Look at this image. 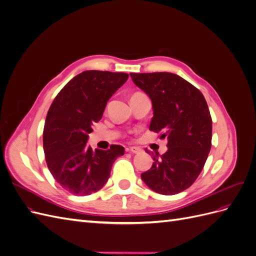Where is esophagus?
Here are the masks:
<instances>
[{"instance_id": "esophagus-1", "label": "esophagus", "mask_w": 256, "mask_h": 256, "mask_svg": "<svg viewBox=\"0 0 256 256\" xmlns=\"http://www.w3.org/2000/svg\"><path fill=\"white\" fill-rule=\"evenodd\" d=\"M127 150L130 152H132V154H138V152H142V150L140 148V147H136V146L129 147V148H127Z\"/></svg>"}]
</instances>
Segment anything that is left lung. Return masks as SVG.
Returning <instances> with one entry per match:
<instances>
[{
	"instance_id": "1",
	"label": "left lung",
	"mask_w": 256,
	"mask_h": 256,
	"mask_svg": "<svg viewBox=\"0 0 256 256\" xmlns=\"http://www.w3.org/2000/svg\"><path fill=\"white\" fill-rule=\"evenodd\" d=\"M130 76L152 100L154 116L150 130L161 134L160 138H168L166 152H152V166L141 178L154 192L177 194L194 182L210 152L212 122L207 102L202 92L177 74L152 72Z\"/></svg>"
}]
</instances>
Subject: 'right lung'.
I'll return each instance as SVG.
<instances>
[{
  "mask_svg": "<svg viewBox=\"0 0 256 256\" xmlns=\"http://www.w3.org/2000/svg\"><path fill=\"white\" fill-rule=\"evenodd\" d=\"M128 76L85 70L60 90L50 106L42 136L46 162L54 180L74 196L102 189L114 161L125 152L120 145L92 150L88 140L92 122L102 118L106 102Z\"/></svg>",
  "mask_w": 256,
  "mask_h": 256,
  "instance_id": "right-lung-1",
  "label": "right lung"
}]
</instances>
